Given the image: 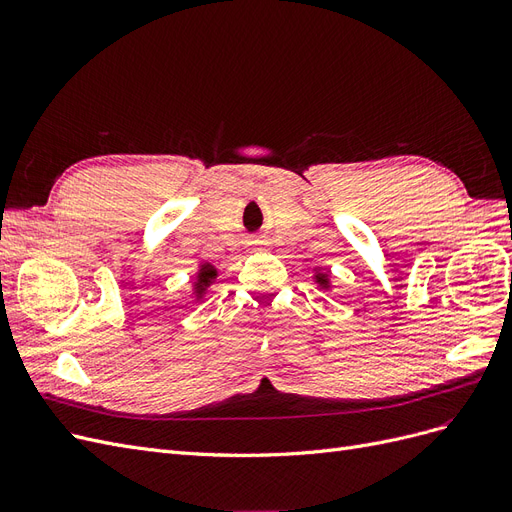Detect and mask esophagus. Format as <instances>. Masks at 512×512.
<instances>
[{"label": "esophagus", "instance_id": "obj_1", "mask_svg": "<svg viewBox=\"0 0 512 512\" xmlns=\"http://www.w3.org/2000/svg\"><path fill=\"white\" fill-rule=\"evenodd\" d=\"M256 243H258V241H256Z\"/></svg>", "mask_w": 512, "mask_h": 512}]
</instances>
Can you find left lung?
Here are the masks:
<instances>
[{
    "mask_svg": "<svg viewBox=\"0 0 512 512\" xmlns=\"http://www.w3.org/2000/svg\"><path fill=\"white\" fill-rule=\"evenodd\" d=\"M318 282H320V286H327V284H329V282H327V275L320 273V275H318Z\"/></svg>",
    "mask_w": 512,
    "mask_h": 512,
    "instance_id": "8db88e82",
    "label": "left lung"
}]
</instances>
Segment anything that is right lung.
Wrapping results in <instances>:
<instances>
[{"instance_id":"add662e5","label":"right lung","mask_w":512,"mask_h":512,"mask_svg":"<svg viewBox=\"0 0 512 512\" xmlns=\"http://www.w3.org/2000/svg\"><path fill=\"white\" fill-rule=\"evenodd\" d=\"M215 277V269L211 267V265H203L200 267V273H198V282H196V288H198V294L203 292L209 284H211V280Z\"/></svg>"}]
</instances>
